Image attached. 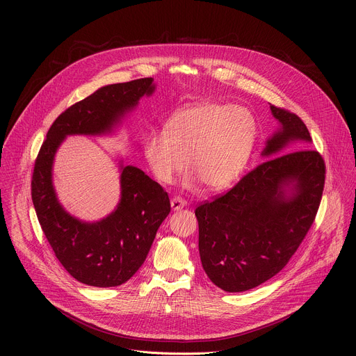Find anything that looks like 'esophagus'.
Here are the masks:
<instances>
[{"mask_svg":"<svg viewBox=\"0 0 356 356\" xmlns=\"http://www.w3.org/2000/svg\"><path fill=\"white\" fill-rule=\"evenodd\" d=\"M170 204H172V209H173L175 211H177V210H181V209H184V207L187 206V201L183 200L181 197H175V198L170 201Z\"/></svg>","mask_w":356,"mask_h":356,"instance_id":"esophagus-1","label":"esophagus"}]
</instances>
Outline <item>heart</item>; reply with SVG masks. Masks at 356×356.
Wrapping results in <instances>:
<instances>
[{"instance_id":"1","label":"heart","mask_w":356,"mask_h":356,"mask_svg":"<svg viewBox=\"0 0 356 356\" xmlns=\"http://www.w3.org/2000/svg\"><path fill=\"white\" fill-rule=\"evenodd\" d=\"M257 139L258 124L249 110L206 101L177 110L168 120L165 132L152 131L145 139L143 154L161 183H173L186 163L191 170L187 186L201 181L217 191L242 175Z\"/></svg>"}]
</instances>
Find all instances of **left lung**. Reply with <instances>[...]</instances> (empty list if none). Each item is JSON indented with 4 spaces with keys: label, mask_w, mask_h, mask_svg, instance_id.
<instances>
[{
    "label": "left lung",
    "mask_w": 356,
    "mask_h": 356,
    "mask_svg": "<svg viewBox=\"0 0 356 356\" xmlns=\"http://www.w3.org/2000/svg\"><path fill=\"white\" fill-rule=\"evenodd\" d=\"M270 110L280 129L266 142L262 155L268 161L195 209L202 268L229 293L257 287L287 265L312 228L323 197L325 163L318 152L284 154L293 140L312 142L306 124L289 110L272 104Z\"/></svg>",
    "instance_id": "8db88e82"
}]
</instances>
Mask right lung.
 Segmentation results:
<instances>
[{
	"instance_id": "obj_1",
	"label": "right lung",
	"mask_w": 356,
	"mask_h": 356,
	"mask_svg": "<svg viewBox=\"0 0 356 356\" xmlns=\"http://www.w3.org/2000/svg\"><path fill=\"white\" fill-rule=\"evenodd\" d=\"M154 79L101 87L62 113L46 134L35 161L31 194L42 231L63 268L79 282L114 287L129 280L145 262L158 228L170 213L163 187L135 166H121V201L98 222H81L59 204L52 184V165L67 135H99L142 95L152 94Z\"/></svg>"
}]
</instances>
